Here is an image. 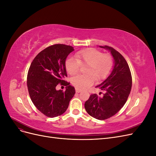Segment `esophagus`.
I'll return each mask as SVG.
<instances>
[{
	"instance_id": "obj_1",
	"label": "esophagus",
	"mask_w": 156,
	"mask_h": 156,
	"mask_svg": "<svg viewBox=\"0 0 156 156\" xmlns=\"http://www.w3.org/2000/svg\"><path fill=\"white\" fill-rule=\"evenodd\" d=\"M75 92H76L77 93H79V92H81V90L78 89V88H75Z\"/></svg>"
}]
</instances>
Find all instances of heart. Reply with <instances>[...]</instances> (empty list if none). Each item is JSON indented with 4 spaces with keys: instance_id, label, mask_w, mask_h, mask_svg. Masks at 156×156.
<instances>
[{
    "instance_id": "heart-1",
    "label": "heart",
    "mask_w": 156,
    "mask_h": 156,
    "mask_svg": "<svg viewBox=\"0 0 156 156\" xmlns=\"http://www.w3.org/2000/svg\"><path fill=\"white\" fill-rule=\"evenodd\" d=\"M75 58H68L65 62V68L70 75L77 74L81 66H86L84 75H78L72 79L73 85L78 89H86L95 81L106 79L114 65L112 56L109 53H103L100 50L88 48L77 52Z\"/></svg>"
}]
</instances>
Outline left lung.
Listing matches in <instances>:
<instances>
[{
  "label": "left lung",
  "instance_id": "1",
  "mask_svg": "<svg viewBox=\"0 0 156 156\" xmlns=\"http://www.w3.org/2000/svg\"><path fill=\"white\" fill-rule=\"evenodd\" d=\"M108 49L115 60L114 68L104 81L96 88L105 91L102 97L92 94L84 103L88 114L100 120L114 116L126 103L130 94L132 77L126 59L119 51L107 45L100 46Z\"/></svg>",
  "mask_w": 156,
  "mask_h": 156
}]
</instances>
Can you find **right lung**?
<instances>
[{
	"instance_id": "1",
	"label": "right lung",
	"mask_w": 156,
	"mask_h": 156,
	"mask_svg": "<svg viewBox=\"0 0 156 156\" xmlns=\"http://www.w3.org/2000/svg\"><path fill=\"white\" fill-rule=\"evenodd\" d=\"M73 48L64 44L48 47L36 55L27 74V87L35 107L44 115L53 118L62 115L75 93V88L64 79L67 77L65 62ZM60 83L65 91H56Z\"/></svg>"
}]
</instances>
